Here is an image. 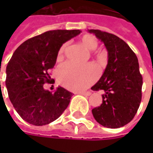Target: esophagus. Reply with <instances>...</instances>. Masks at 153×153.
<instances>
[{
  "mask_svg": "<svg viewBox=\"0 0 153 153\" xmlns=\"http://www.w3.org/2000/svg\"><path fill=\"white\" fill-rule=\"evenodd\" d=\"M78 94H80V95H83V96H90L91 95V92L90 91H87V92H78Z\"/></svg>",
  "mask_w": 153,
  "mask_h": 153,
  "instance_id": "esophagus-1",
  "label": "esophagus"
}]
</instances>
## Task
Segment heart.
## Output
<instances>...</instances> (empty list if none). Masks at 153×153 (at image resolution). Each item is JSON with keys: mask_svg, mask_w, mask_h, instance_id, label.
<instances>
[{"mask_svg": "<svg viewBox=\"0 0 153 153\" xmlns=\"http://www.w3.org/2000/svg\"><path fill=\"white\" fill-rule=\"evenodd\" d=\"M79 42L88 50H95L98 42L97 39L89 34L83 35L79 39ZM65 45L61 46L58 50L57 57L62 58ZM98 76V71L93 65H78L71 62L62 64L57 69V79L60 84L68 89L79 91L87 88L93 84Z\"/></svg>", "mask_w": 153, "mask_h": 153, "instance_id": "b5f03b06", "label": "heart"}]
</instances>
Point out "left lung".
<instances>
[{"mask_svg": "<svg viewBox=\"0 0 153 153\" xmlns=\"http://www.w3.org/2000/svg\"><path fill=\"white\" fill-rule=\"evenodd\" d=\"M101 40L108 51V64L101 79L91 88L104 90L101 105L92 110L95 120L104 127L118 128L130 122L142 99L143 77L137 56L118 36L100 30H88Z\"/></svg>", "mask_w": 153, "mask_h": 153, "instance_id": "left-lung-1", "label": "left lung"}]
</instances>
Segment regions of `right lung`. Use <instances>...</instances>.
Listing matches in <instances>:
<instances>
[{"label": "right lung", "instance_id": "add662e5", "mask_svg": "<svg viewBox=\"0 0 153 153\" xmlns=\"http://www.w3.org/2000/svg\"><path fill=\"white\" fill-rule=\"evenodd\" d=\"M79 30H52L23 42L15 50L6 68V87L16 112L26 122L43 126L67 108L72 93L58 87L55 93L45 90L51 83L48 70L56 64L58 50Z\"/></svg>", "mask_w": 153, "mask_h": 153}]
</instances>
